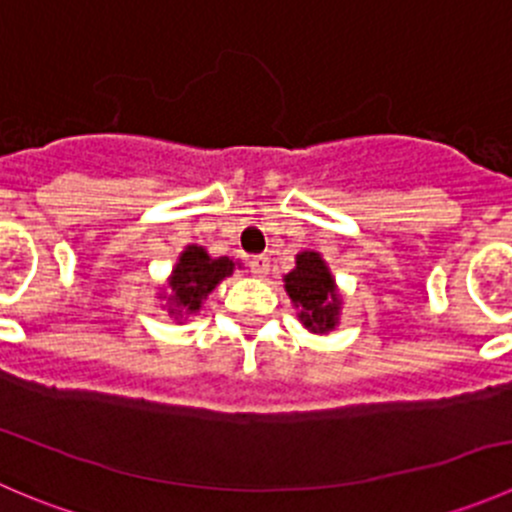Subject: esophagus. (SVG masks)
Masks as SVG:
<instances>
[{
  "label": "esophagus",
  "mask_w": 512,
  "mask_h": 512,
  "mask_svg": "<svg viewBox=\"0 0 512 512\" xmlns=\"http://www.w3.org/2000/svg\"><path fill=\"white\" fill-rule=\"evenodd\" d=\"M250 272L255 277H260V280H265L267 275H270V260H267L265 255H257L250 260Z\"/></svg>",
  "instance_id": "obj_1"
}]
</instances>
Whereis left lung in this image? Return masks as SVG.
I'll return each instance as SVG.
<instances>
[{
  "label": "left lung",
  "mask_w": 512,
  "mask_h": 512,
  "mask_svg": "<svg viewBox=\"0 0 512 512\" xmlns=\"http://www.w3.org/2000/svg\"><path fill=\"white\" fill-rule=\"evenodd\" d=\"M282 282H285V292L292 307L297 310V320L305 330L315 332V335H327L340 325V287L320 252H297L295 267L282 275Z\"/></svg>",
  "instance_id": "8db88e82"
}]
</instances>
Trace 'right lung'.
Here are the masks:
<instances>
[{
	"instance_id": "obj_1",
	"label": "right lung",
	"mask_w": 512,
	"mask_h": 512,
	"mask_svg": "<svg viewBox=\"0 0 512 512\" xmlns=\"http://www.w3.org/2000/svg\"><path fill=\"white\" fill-rule=\"evenodd\" d=\"M237 267H242L240 260L212 257L202 245H187L167 275V282L157 292V300L172 320H190L202 310L210 292Z\"/></svg>"
}]
</instances>
